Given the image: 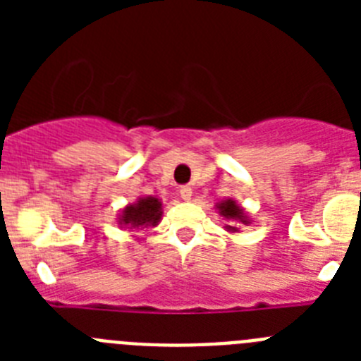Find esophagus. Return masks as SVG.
<instances>
[{
	"mask_svg": "<svg viewBox=\"0 0 361 361\" xmlns=\"http://www.w3.org/2000/svg\"><path fill=\"white\" fill-rule=\"evenodd\" d=\"M178 193H180V197H183L184 200H190L191 199V193H193V190H191V186H180Z\"/></svg>",
	"mask_w": 361,
	"mask_h": 361,
	"instance_id": "obj_1",
	"label": "esophagus"
}]
</instances>
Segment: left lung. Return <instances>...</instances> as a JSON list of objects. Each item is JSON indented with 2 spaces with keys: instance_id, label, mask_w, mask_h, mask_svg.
<instances>
[{
  "instance_id": "1",
  "label": "left lung",
  "mask_w": 361,
  "mask_h": 361,
  "mask_svg": "<svg viewBox=\"0 0 361 361\" xmlns=\"http://www.w3.org/2000/svg\"><path fill=\"white\" fill-rule=\"evenodd\" d=\"M219 209H220V215L226 216V219H233V220H240V222H245L244 212L238 208L235 200L229 199V200H224V202H220ZM229 229H237V228H231V226H229Z\"/></svg>"
}]
</instances>
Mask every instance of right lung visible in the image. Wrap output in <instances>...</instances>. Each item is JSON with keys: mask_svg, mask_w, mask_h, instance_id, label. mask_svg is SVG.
Here are the masks:
<instances>
[{"mask_svg": "<svg viewBox=\"0 0 361 361\" xmlns=\"http://www.w3.org/2000/svg\"><path fill=\"white\" fill-rule=\"evenodd\" d=\"M161 206L159 199L155 197H146V199L137 200V204L128 206L123 212L121 222L132 228H141V226H155L161 220Z\"/></svg>", "mask_w": 361, "mask_h": 361, "instance_id": "obj_1", "label": "right lung"}]
</instances>
